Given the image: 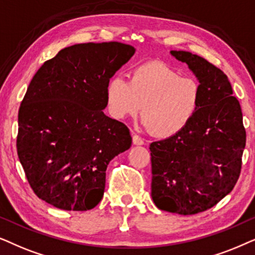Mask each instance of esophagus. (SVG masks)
Here are the masks:
<instances>
[{
	"label": "esophagus",
	"mask_w": 255,
	"mask_h": 255,
	"mask_svg": "<svg viewBox=\"0 0 255 255\" xmlns=\"http://www.w3.org/2000/svg\"><path fill=\"white\" fill-rule=\"evenodd\" d=\"M133 144H135V145H142V144H144V142H143V140H142L140 136H138V135L134 134L133 135Z\"/></svg>",
	"instance_id": "34e87169"
}]
</instances>
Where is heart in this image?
Wrapping results in <instances>:
<instances>
[{"mask_svg":"<svg viewBox=\"0 0 255 255\" xmlns=\"http://www.w3.org/2000/svg\"><path fill=\"white\" fill-rule=\"evenodd\" d=\"M105 96L112 117H135L141 110L148 130L167 138L181 133L195 119L201 108L202 87L196 79L181 77L165 64L149 62L135 67L129 81L112 77Z\"/></svg>","mask_w":255,"mask_h":255,"instance_id":"b5f03b06","label":"heart"}]
</instances>
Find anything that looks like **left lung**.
<instances>
[{
    "instance_id": "1",
    "label": "left lung",
    "mask_w": 255,
    "mask_h": 255,
    "mask_svg": "<svg viewBox=\"0 0 255 255\" xmlns=\"http://www.w3.org/2000/svg\"><path fill=\"white\" fill-rule=\"evenodd\" d=\"M202 87L201 108L175 136L152 142L151 198L159 210L196 215L222 201L240 175L246 131L229 78L202 57L170 51Z\"/></svg>"
}]
</instances>
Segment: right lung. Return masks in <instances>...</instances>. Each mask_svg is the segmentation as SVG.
<instances>
[{
	"instance_id": "1",
	"label": "right lung",
	"mask_w": 255,
	"mask_h": 255,
	"mask_svg": "<svg viewBox=\"0 0 255 255\" xmlns=\"http://www.w3.org/2000/svg\"><path fill=\"white\" fill-rule=\"evenodd\" d=\"M134 53L119 42L74 44L33 76L18 111L17 152L33 192L54 208H96L108 163L130 148L129 129L104 110L107 81Z\"/></svg>"
}]
</instances>
